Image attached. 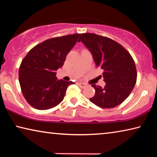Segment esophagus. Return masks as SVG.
<instances>
[{"label": "esophagus", "mask_w": 157, "mask_h": 157, "mask_svg": "<svg viewBox=\"0 0 157 157\" xmlns=\"http://www.w3.org/2000/svg\"><path fill=\"white\" fill-rule=\"evenodd\" d=\"M79 86H80L82 89H84V88H85V87L87 86V85L86 84H84V83H82V82H79Z\"/></svg>", "instance_id": "34e87169"}]
</instances>
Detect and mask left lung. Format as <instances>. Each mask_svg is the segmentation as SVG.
Returning a JSON list of instances; mask_svg holds the SVG:
<instances>
[{
  "label": "left lung",
  "mask_w": 157,
  "mask_h": 157,
  "mask_svg": "<svg viewBox=\"0 0 157 157\" xmlns=\"http://www.w3.org/2000/svg\"><path fill=\"white\" fill-rule=\"evenodd\" d=\"M82 41L91 52L97 67L102 69L104 88L93 84L95 94L90 101L101 108L110 109L121 104L131 94L136 82L135 62L120 44L94 33H84Z\"/></svg>",
  "instance_id": "8db88e82"
}]
</instances>
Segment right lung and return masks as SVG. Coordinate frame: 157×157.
<instances>
[{
	"label": "right lung",
	"instance_id": "right-lung-1",
	"mask_svg": "<svg viewBox=\"0 0 157 157\" xmlns=\"http://www.w3.org/2000/svg\"><path fill=\"white\" fill-rule=\"evenodd\" d=\"M80 34L55 37L32 48L22 60L18 71L21 91L32 107L46 110L63 100L73 82L58 80L56 71L62 68L68 53Z\"/></svg>",
	"mask_w": 157,
	"mask_h": 157
}]
</instances>
